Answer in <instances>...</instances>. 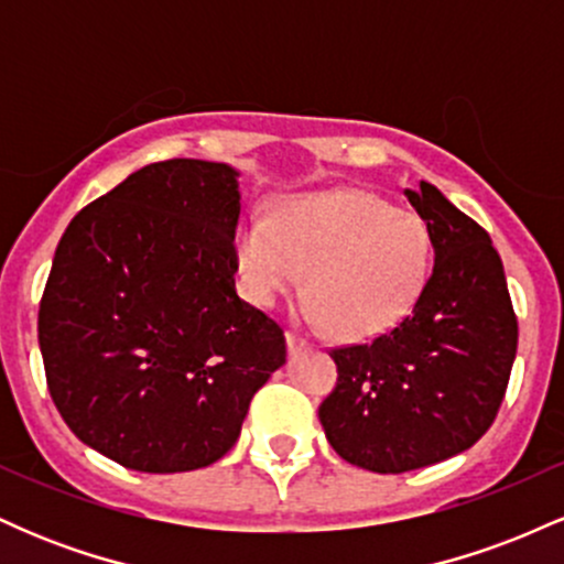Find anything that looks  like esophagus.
<instances>
[{
    "label": "esophagus",
    "mask_w": 564,
    "mask_h": 564,
    "mask_svg": "<svg viewBox=\"0 0 564 564\" xmlns=\"http://www.w3.org/2000/svg\"><path fill=\"white\" fill-rule=\"evenodd\" d=\"M286 345H289V355L304 352V349L310 347V345H307V339H302V336H300V334H294V332H289V334H286Z\"/></svg>",
    "instance_id": "1"
}]
</instances>
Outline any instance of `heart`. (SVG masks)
Segmentation results:
<instances>
[{"mask_svg": "<svg viewBox=\"0 0 564 564\" xmlns=\"http://www.w3.org/2000/svg\"><path fill=\"white\" fill-rule=\"evenodd\" d=\"M246 291L275 304L307 273L313 323L347 339L394 326L422 294L432 264L426 225L366 191L291 198L273 219H249L236 241Z\"/></svg>", "mask_w": 564, "mask_h": 564, "instance_id": "1", "label": "heart"}]
</instances>
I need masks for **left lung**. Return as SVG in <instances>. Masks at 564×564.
<instances>
[{
  "mask_svg": "<svg viewBox=\"0 0 564 564\" xmlns=\"http://www.w3.org/2000/svg\"><path fill=\"white\" fill-rule=\"evenodd\" d=\"M405 196L426 223L432 273L398 326L328 352L339 377L318 408L332 448L379 475L471 448L494 424L517 355V315L488 232L424 180Z\"/></svg>",
  "mask_w": 564,
  "mask_h": 564,
  "instance_id": "left-lung-1",
  "label": "left lung"
}]
</instances>
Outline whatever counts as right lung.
Segmentation results:
<instances>
[{
  "instance_id": "1",
  "label": "right lung",
  "mask_w": 564,
  "mask_h": 564,
  "mask_svg": "<svg viewBox=\"0 0 564 564\" xmlns=\"http://www.w3.org/2000/svg\"><path fill=\"white\" fill-rule=\"evenodd\" d=\"M238 172L170 159L70 219L39 304L44 373L68 430L121 467L223 458L286 364L283 328L236 294Z\"/></svg>"
}]
</instances>
